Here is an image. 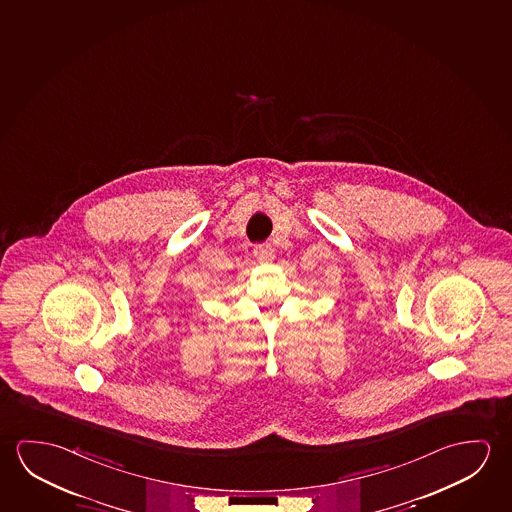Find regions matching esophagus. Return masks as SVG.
Returning a JSON list of instances; mask_svg holds the SVG:
<instances>
[{"label": "esophagus", "mask_w": 512, "mask_h": 512, "mask_svg": "<svg viewBox=\"0 0 512 512\" xmlns=\"http://www.w3.org/2000/svg\"><path fill=\"white\" fill-rule=\"evenodd\" d=\"M254 256L258 258L260 261H272L274 260V249H272V245L270 244H261L256 245V249H254Z\"/></svg>", "instance_id": "1"}]
</instances>
